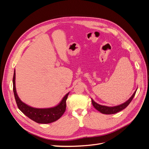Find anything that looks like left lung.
<instances>
[{
    "label": "left lung",
    "instance_id": "obj_1",
    "mask_svg": "<svg viewBox=\"0 0 149 149\" xmlns=\"http://www.w3.org/2000/svg\"><path fill=\"white\" fill-rule=\"evenodd\" d=\"M136 91L134 93L132 96L129 98V100H127L125 102L122 104H120V105L114 106V107H107V106L98 104L97 103H96V102H94L93 101V99H91V101H92L93 106L94 107V108L96 109L98 111L101 112V113L104 114H116V113H117V112H118L122 110H123L124 109H125V108L129 104L130 102H131L132 100H133L135 94H136Z\"/></svg>",
    "mask_w": 149,
    "mask_h": 149
}]
</instances>
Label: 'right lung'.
<instances>
[{"label":"right lung","instance_id":"right-lung-1","mask_svg":"<svg viewBox=\"0 0 149 149\" xmlns=\"http://www.w3.org/2000/svg\"><path fill=\"white\" fill-rule=\"evenodd\" d=\"M15 71L13 77V91L19 109L29 118L39 124H49L59 119L64 114L66 110V101L69 93H67L63 98L62 101L58 106L47 109H37L31 107L25 104L18 96L15 89Z\"/></svg>","mask_w":149,"mask_h":149}]
</instances>
